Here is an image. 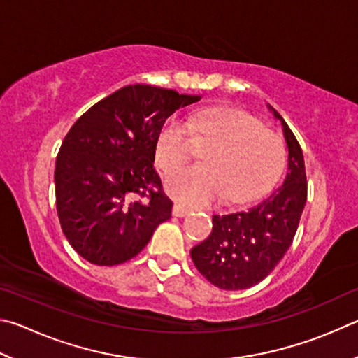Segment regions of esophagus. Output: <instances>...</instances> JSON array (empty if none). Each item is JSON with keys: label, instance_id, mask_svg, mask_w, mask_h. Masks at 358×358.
Returning a JSON list of instances; mask_svg holds the SVG:
<instances>
[{"label": "esophagus", "instance_id": "obj_1", "mask_svg": "<svg viewBox=\"0 0 358 358\" xmlns=\"http://www.w3.org/2000/svg\"><path fill=\"white\" fill-rule=\"evenodd\" d=\"M189 212H190V209L185 208L184 204L174 203V206H173V215L174 217H184V215L189 214Z\"/></svg>", "mask_w": 358, "mask_h": 358}]
</instances>
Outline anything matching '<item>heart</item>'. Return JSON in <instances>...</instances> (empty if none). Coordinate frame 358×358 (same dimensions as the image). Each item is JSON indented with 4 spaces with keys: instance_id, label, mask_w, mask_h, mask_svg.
I'll return each instance as SVG.
<instances>
[{
    "instance_id": "obj_1",
    "label": "heart",
    "mask_w": 358,
    "mask_h": 358,
    "mask_svg": "<svg viewBox=\"0 0 358 358\" xmlns=\"http://www.w3.org/2000/svg\"><path fill=\"white\" fill-rule=\"evenodd\" d=\"M192 136L210 141L203 150V165H190L168 174L165 189L174 199L201 208L222 196L228 203L258 198L278 179L286 162L281 136L239 110L193 113L189 122L166 119L155 141L160 168L173 169L190 155Z\"/></svg>"
}]
</instances>
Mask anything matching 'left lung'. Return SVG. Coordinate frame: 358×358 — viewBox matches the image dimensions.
Masks as SVG:
<instances>
[{"label": "left lung", "instance_id": "1", "mask_svg": "<svg viewBox=\"0 0 358 358\" xmlns=\"http://www.w3.org/2000/svg\"><path fill=\"white\" fill-rule=\"evenodd\" d=\"M287 144L285 182L252 209L212 217V233L192 248L193 264L212 285L227 291L247 289L271 273L291 247L306 203V174L302 148L285 119Z\"/></svg>", "mask_w": 358, "mask_h": 358}]
</instances>
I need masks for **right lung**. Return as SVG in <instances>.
Instances as JSON below:
<instances>
[{
    "label": "right lung",
    "instance_id": "add662e5",
    "mask_svg": "<svg viewBox=\"0 0 358 358\" xmlns=\"http://www.w3.org/2000/svg\"><path fill=\"white\" fill-rule=\"evenodd\" d=\"M199 99L129 85L92 105L67 131L56 157V209L81 258L122 264L171 217L173 203L154 168L155 141L176 110Z\"/></svg>",
    "mask_w": 358,
    "mask_h": 358
}]
</instances>
